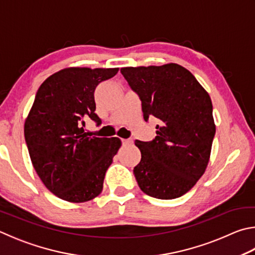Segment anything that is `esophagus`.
<instances>
[{"instance_id": "obj_1", "label": "esophagus", "mask_w": 255, "mask_h": 255, "mask_svg": "<svg viewBox=\"0 0 255 255\" xmlns=\"http://www.w3.org/2000/svg\"><path fill=\"white\" fill-rule=\"evenodd\" d=\"M131 139H123V145H128V143H131Z\"/></svg>"}]
</instances>
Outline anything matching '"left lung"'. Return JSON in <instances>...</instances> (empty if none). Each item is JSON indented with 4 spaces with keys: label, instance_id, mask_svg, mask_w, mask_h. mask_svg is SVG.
I'll list each match as a JSON object with an SVG mask.
<instances>
[{
    "label": "left lung",
    "instance_id": "8db88e82",
    "mask_svg": "<svg viewBox=\"0 0 255 255\" xmlns=\"http://www.w3.org/2000/svg\"><path fill=\"white\" fill-rule=\"evenodd\" d=\"M141 100L143 119L155 117L154 140H136L141 159L135 168L147 195L173 200L187 193L205 173L216 126L208 92L177 63L120 69Z\"/></svg>",
    "mask_w": 255,
    "mask_h": 255
}]
</instances>
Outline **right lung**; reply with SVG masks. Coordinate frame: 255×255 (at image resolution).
Returning a JSON list of instances; mask_svg holds the SVG:
<instances>
[{
	"mask_svg": "<svg viewBox=\"0 0 255 255\" xmlns=\"http://www.w3.org/2000/svg\"><path fill=\"white\" fill-rule=\"evenodd\" d=\"M119 68L70 67L51 75L36 92L24 123L30 158L55 196L83 203L99 195L106 172L122 146L118 137L88 135L85 120L100 124L95 90Z\"/></svg>",
	"mask_w": 255,
	"mask_h": 255,
	"instance_id": "add662e5",
	"label": "right lung"
}]
</instances>
